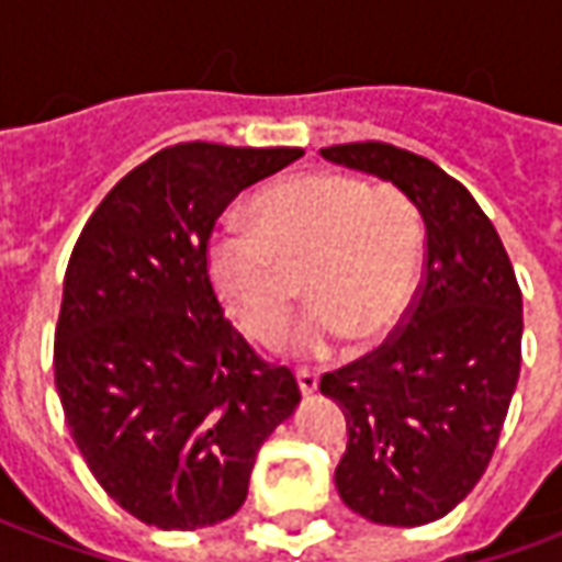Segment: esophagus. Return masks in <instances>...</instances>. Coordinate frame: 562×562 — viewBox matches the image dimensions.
<instances>
[{
    "label": "esophagus",
    "mask_w": 562,
    "mask_h": 562,
    "mask_svg": "<svg viewBox=\"0 0 562 562\" xmlns=\"http://www.w3.org/2000/svg\"><path fill=\"white\" fill-rule=\"evenodd\" d=\"M297 385H301V394H313L318 389V373L297 367Z\"/></svg>",
    "instance_id": "1"
}]
</instances>
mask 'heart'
Listing matches in <instances>:
<instances>
[{"label": "heart", "mask_w": 562, "mask_h": 562, "mask_svg": "<svg viewBox=\"0 0 562 562\" xmlns=\"http://www.w3.org/2000/svg\"><path fill=\"white\" fill-rule=\"evenodd\" d=\"M256 232L213 234L207 273L249 340L273 346L297 304V273L313 306L292 349L325 358L346 337L376 342L413 304L422 268V220L397 186L340 171H306L252 201Z\"/></svg>", "instance_id": "heart-1"}]
</instances>
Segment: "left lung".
<instances>
[{
    "label": "left lung",
    "instance_id": "left-lung-1",
    "mask_svg": "<svg viewBox=\"0 0 562 562\" xmlns=\"http://www.w3.org/2000/svg\"><path fill=\"white\" fill-rule=\"evenodd\" d=\"M322 156L376 173L424 220V277L401 328L379 349L325 373L318 389L346 413L342 503L385 527L442 518L494 458L520 373V289L499 234L439 165L382 140Z\"/></svg>",
    "mask_w": 562,
    "mask_h": 562
}]
</instances>
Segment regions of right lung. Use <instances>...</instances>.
Returning <instances> with one entry per match:
<instances>
[{
	"label": "right lung",
	"mask_w": 562,
	"mask_h": 562,
	"mask_svg": "<svg viewBox=\"0 0 562 562\" xmlns=\"http://www.w3.org/2000/svg\"><path fill=\"white\" fill-rule=\"evenodd\" d=\"M304 149L173 144L120 180L71 249L54 370L104 494L159 530L244 506L256 454L301 401L222 313L207 273L220 213Z\"/></svg>",
	"instance_id": "1"
}]
</instances>
